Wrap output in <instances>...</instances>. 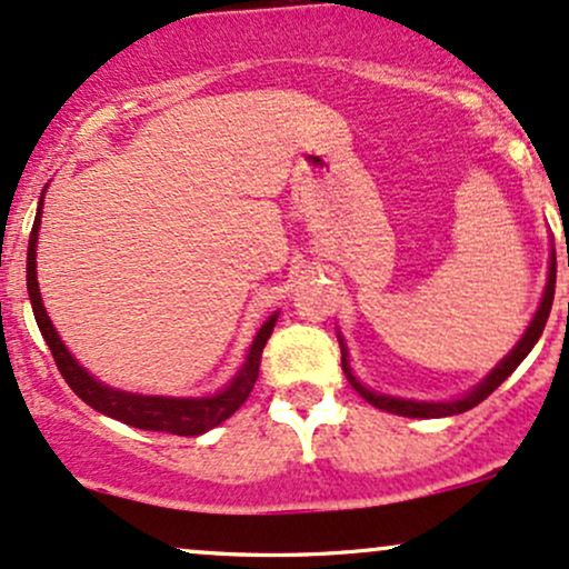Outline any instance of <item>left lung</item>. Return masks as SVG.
I'll return each instance as SVG.
<instances>
[{
  "label": "left lung",
  "mask_w": 569,
  "mask_h": 569,
  "mask_svg": "<svg viewBox=\"0 0 569 569\" xmlns=\"http://www.w3.org/2000/svg\"><path fill=\"white\" fill-rule=\"evenodd\" d=\"M553 289H557V259L551 256V270H548V286H546V295H542V302L538 308V313H535L532 323H529V329L523 332L521 340H518V346L505 356L502 361L491 370V376L483 380V383L478 386V389H472L470 395L457 399V402H413V399H397V397H383V395H376V391L365 389V386L359 383L351 376V370H348V359H346V346L342 348V370H346L348 376V383L353 386L356 391H359L361 397L367 399L370 405H376L380 410H389V413H397V416H408V418H440V416H457V413H465V410L476 408V405L483 402L486 397L491 395V391L497 389L502 380L510 378V372L516 370L518 365H521L523 359H527V353L532 351L535 342L540 340L542 329H546V321H548V313H551V305H553Z\"/></svg>",
  "instance_id": "1"
}]
</instances>
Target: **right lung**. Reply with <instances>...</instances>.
I'll list each match as a JSON object with an SVG mask.
<instances>
[{
	"label": "right lung",
	"instance_id": "1",
	"mask_svg": "<svg viewBox=\"0 0 569 569\" xmlns=\"http://www.w3.org/2000/svg\"><path fill=\"white\" fill-rule=\"evenodd\" d=\"M40 208H37L34 227H31V234H29V253H27L29 299H31V310H34V318H37V327H40L48 348H51L56 367H59L61 378L70 383L74 395L83 399L86 405H91L93 410H99V413L116 418V421L121 423H129V427L151 429V432H172V435L191 437V435L208 432V429H213L221 421H227V418L232 416L253 391L256 378H259V367H261V351H264L267 340H270L278 316H272L270 321L259 329L251 351H248L246 365H242L240 376H237L232 383L221 391V395L204 397V399H167V397H142V395H129V391L108 389V386L93 380L89 372L72 359L70 351L64 348V342H61L59 335H56L46 308H42L40 286H37V259H34L37 229H40Z\"/></svg>",
	"mask_w": 569,
	"mask_h": 569
}]
</instances>
